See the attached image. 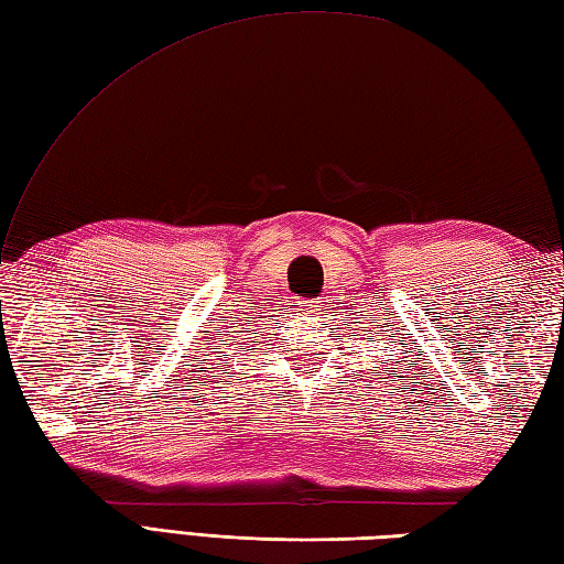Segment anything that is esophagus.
Returning <instances> with one entry per match:
<instances>
[{
	"label": "esophagus",
	"mask_w": 564,
	"mask_h": 564,
	"mask_svg": "<svg viewBox=\"0 0 564 564\" xmlns=\"http://www.w3.org/2000/svg\"><path fill=\"white\" fill-rule=\"evenodd\" d=\"M310 303H313V305H310V307H313V313H317V310L322 307V305H319V303H322V301H319V297H315V301H310Z\"/></svg>",
	"instance_id": "1"
}]
</instances>
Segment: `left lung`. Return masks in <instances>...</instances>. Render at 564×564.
<instances>
[{
	"label": "left lung",
	"instance_id": "obj_1",
	"mask_svg": "<svg viewBox=\"0 0 564 564\" xmlns=\"http://www.w3.org/2000/svg\"><path fill=\"white\" fill-rule=\"evenodd\" d=\"M388 337H390V334H386V341H390V339H388ZM392 344H394V341H392ZM386 349H388V346H386Z\"/></svg>",
	"mask_w": 564,
	"mask_h": 564
}]
</instances>
